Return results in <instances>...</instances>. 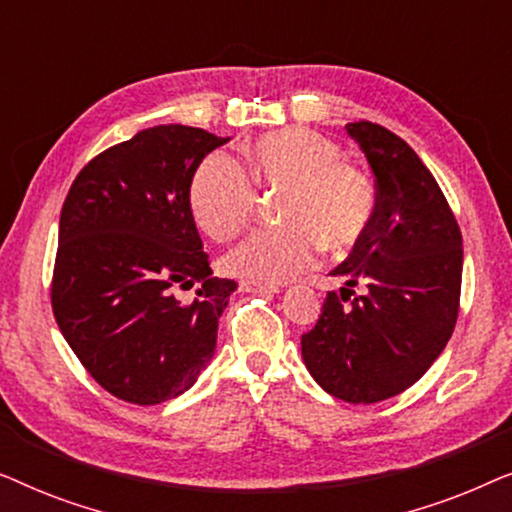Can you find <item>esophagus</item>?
Here are the masks:
<instances>
[{"label": "esophagus", "instance_id": "1", "mask_svg": "<svg viewBox=\"0 0 512 512\" xmlns=\"http://www.w3.org/2000/svg\"><path fill=\"white\" fill-rule=\"evenodd\" d=\"M240 291H247V293H265V296H272V293L279 291V286H275V284H263V282H249V279H242V282H240Z\"/></svg>", "mask_w": 512, "mask_h": 512}]
</instances>
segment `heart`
I'll use <instances>...</instances> for the list:
<instances>
[{
  "instance_id": "b5f03b06",
  "label": "heart",
  "mask_w": 512,
  "mask_h": 512,
  "mask_svg": "<svg viewBox=\"0 0 512 512\" xmlns=\"http://www.w3.org/2000/svg\"><path fill=\"white\" fill-rule=\"evenodd\" d=\"M247 167L214 153L195 170L188 205L202 233L230 240L251 221L258 193L282 191L277 219L258 228L223 258L228 272L249 282H284L326 251L352 249L375 216L377 191L361 167L345 160L338 144L300 128L265 132L249 146ZM252 179L249 180L248 177Z\"/></svg>"
}]
</instances>
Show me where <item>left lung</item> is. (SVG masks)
<instances>
[{"label": "left lung", "mask_w": 512, "mask_h": 512, "mask_svg": "<svg viewBox=\"0 0 512 512\" xmlns=\"http://www.w3.org/2000/svg\"><path fill=\"white\" fill-rule=\"evenodd\" d=\"M347 132L375 174L377 207L331 272L345 286L328 291L300 345L328 394L368 405L412 387L445 349L459 317L464 247L438 181L401 137L370 121L347 123Z\"/></svg>", "instance_id": "obj_1"}]
</instances>
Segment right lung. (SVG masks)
Wrapping results in <instances>:
<instances>
[{"mask_svg":"<svg viewBox=\"0 0 512 512\" xmlns=\"http://www.w3.org/2000/svg\"><path fill=\"white\" fill-rule=\"evenodd\" d=\"M188 125H156L95 156L60 212L51 305L67 345L111 396L156 405L212 361L233 279L212 277L188 191L223 146ZM196 286L184 304L177 290Z\"/></svg>","mask_w":512,"mask_h":512,"instance_id":"1","label":"right lung"}]
</instances>
